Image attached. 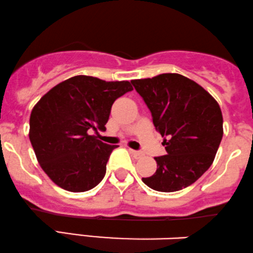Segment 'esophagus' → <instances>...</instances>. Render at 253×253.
<instances>
[{"instance_id": "34e87169", "label": "esophagus", "mask_w": 253, "mask_h": 253, "mask_svg": "<svg viewBox=\"0 0 253 253\" xmlns=\"http://www.w3.org/2000/svg\"><path fill=\"white\" fill-rule=\"evenodd\" d=\"M130 154L135 157V159H141V157H143V153H141V151H137V150H133V149H129Z\"/></svg>"}]
</instances>
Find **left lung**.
<instances>
[{
  "label": "left lung",
  "mask_w": 253,
  "mask_h": 253,
  "mask_svg": "<svg viewBox=\"0 0 253 253\" xmlns=\"http://www.w3.org/2000/svg\"><path fill=\"white\" fill-rule=\"evenodd\" d=\"M149 108L167 155L155 157V174L142 181L159 192H176L194 183L211 167L222 133L216 100L194 80L177 73L131 80Z\"/></svg>",
  "instance_id": "8db88e82"
}]
</instances>
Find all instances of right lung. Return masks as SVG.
<instances>
[{
  "instance_id": "1",
  "label": "right lung",
  "mask_w": 253,
  "mask_h": 253,
  "mask_svg": "<svg viewBox=\"0 0 253 253\" xmlns=\"http://www.w3.org/2000/svg\"><path fill=\"white\" fill-rule=\"evenodd\" d=\"M131 90L126 80L76 76L55 85L35 104L29 139L39 165L56 186L79 193L103 180L117 145L103 143L91 132L105 130L112 104Z\"/></svg>"
}]
</instances>
